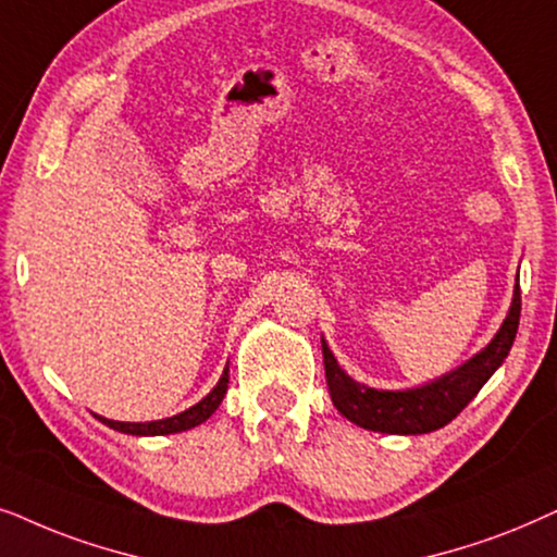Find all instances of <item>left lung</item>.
Masks as SVG:
<instances>
[{
    "instance_id": "left-lung-1",
    "label": "left lung",
    "mask_w": 557,
    "mask_h": 557,
    "mask_svg": "<svg viewBox=\"0 0 557 557\" xmlns=\"http://www.w3.org/2000/svg\"><path fill=\"white\" fill-rule=\"evenodd\" d=\"M520 285L515 287L509 313L504 318L502 329L496 331L492 344L466 361L450 374H443L441 380L422 384L412 389H374L364 384L354 382L344 369L338 367L336 356L325 341L323 344V364H325V382L336 410L346 420L356 422L359 428L374 430V433L387 435H420L433 433L443 425H448L473 397L484 387L502 361L507 359L511 344H515L517 325H520Z\"/></svg>"
}]
</instances>
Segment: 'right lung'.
Instances as JSON below:
<instances>
[{
  "mask_svg": "<svg viewBox=\"0 0 557 557\" xmlns=\"http://www.w3.org/2000/svg\"><path fill=\"white\" fill-rule=\"evenodd\" d=\"M228 389V364L224 369V374H221V380L216 387H213L209 395H206L201 403L188 407L185 412H177L173 418H165V420H152V422H119V420H107L101 418V414H96L103 425L119 430V433H127V435H170V433H183V430H190L196 425H201L211 418L213 412H216V407L221 405V399H224Z\"/></svg>",
  "mask_w": 557,
  "mask_h": 557,
  "instance_id": "obj_1",
  "label": "right lung"
}]
</instances>
